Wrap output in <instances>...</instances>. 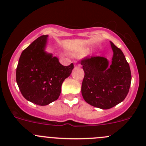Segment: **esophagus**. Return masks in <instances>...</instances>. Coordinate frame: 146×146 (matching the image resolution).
<instances>
[{
  "mask_svg": "<svg viewBox=\"0 0 146 146\" xmlns=\"http://www.w3.org/2000/svg\"><path fill=\"white\" fill-rule=\"evenodd\" d=\"M75 66L77 67V68H80V67L81 66V65L80 64H78V63H76V64H75Z\"/></svg>",
  "mask_w": 146,
  "mask_h": 146,
  "instance_id": "esophagus-1",
  "label": "esophagus"
}]
</instances>
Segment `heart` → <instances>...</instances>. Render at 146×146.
Instances as JSON below:
<instances>
[{
	"label": "heart",
	"instance_id": "obj_1",
	"mask_svg": "<svg viewBox=\"0 0 146 146\" xmlns=\"http://www.w3.org/2000/svg\"><path fill=\"white\" fill-rule=\"evenodd\" d=\"M88 52H89V49L85 48V49H84V50H82L81 54H87Z\"/></svg>",
	"mask_w": 146,
	"mask_h": 146
}]
</instances>
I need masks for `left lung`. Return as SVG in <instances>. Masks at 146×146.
<instances>
[{
    "label": "left lung",
    "instance_id": "left-lung-1",
    "mask_svg": "<svg viewBox=\"0 0 146 146\" xmlns=\"http://www.w3.org/2000/svg\"><path fill=\"white\" fill-rule=\"evenodd\" d=\"M113 56L111 63L104 56L86 57L80 61L85 77L82 95L87 104L109 109L127 96L131 82L130 67L122 50L110 42Z\"/></svg>",
    "mask_w": 146,
    "mask_h": 146
}]
</instances>
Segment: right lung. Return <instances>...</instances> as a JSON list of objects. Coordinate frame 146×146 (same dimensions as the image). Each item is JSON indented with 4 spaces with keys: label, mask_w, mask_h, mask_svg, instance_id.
I'll return each instance as SVG.
<instances>
[{
    "label": "right lung",
    "mask_w": 146,
    "mask_h": 146,
    "mask_svg": "<svg viewBox=\"0 0 146 146\" xmlns=\"http://www.w3.org/2000/svg\"><path fill=\"white\" fill-rule=\"evenodd\" d=\"M47 37L40 36L22 52L16 71L21 94L39 106L48 105L59 98L63 82L73 69V63L64 66L57 57L46 52Z\"/></svg>",
    "instance_id": "1"
}]
</instances>
